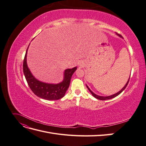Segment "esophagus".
Wrapping results in <instances>:
<instances>
[{"label": "esophagus", "mask_w": 146, "mask_h": 146, "mask_svg": "<svg viewBox=\"0 0 146 146\" xmlns=\"http://www.w3.org/2000/svg\"><path fill=\"white\" fill-rule=\"evenodd\" d=\"M80 66H81V64H80Z\"/></svg>", "instance_id": "obj_1"}]
</instances>
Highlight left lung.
Here are the masks:
<instances>
[{
  "label": "left lung",
  "mask_w": 146,
  "mask_h": 146,
  "mask_svg": "<svg viewBox=\"0 0 146 146\" xmlns=\"http://www.w3.org/2000/svg\"><path fill=\"white\" fill-rule=\"evenodd\" d=\"M116 34L118 35V36H119L120 37H122L120 35H119V34H117V33H116ZM130 77H129V80H128V81H127V82L126 83V84H125V85L123 86V88H122V89L121 90V91H119V92H117V93H116V94H113V95H111V96H99V95H97V94H96L95 93H94L93 92H92L90 89V88L88 87L87 85H86V87H87V88L88 89V90L90 91V92H91V94L95 98H96V99H99V100H108V99H113V98H115V97H116V96H117L119 94H120L121 92L124 90L125 89V88L127 87V85H128V83H129V80H130Z\"/></svg>",
  "instance_id": "8db88e82"
}]
</instances>
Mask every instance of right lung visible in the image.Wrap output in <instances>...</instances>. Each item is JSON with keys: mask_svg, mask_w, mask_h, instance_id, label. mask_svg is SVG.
I'll use <instances>...</instances> for the list:
<instances>
[{"mask_svg": "<svg viewBox=\"0 0 146 146\" xmlns=\"http://www.w3.org/2000/svg\"><path fill=\"white\" fill-rule=\"evenodd\" d=\"M29 47L24 57L23 63V72L26 80L33 93L41 99L53 100L63 98L70 85V79L77 67L67 69L64 72L63 80L57 84L47 83L39 81L31 73L27 64V54Z\"/></svg>", "mask_w": 146, "mask_h": 146, "instance_id": "right-lung-1", "label": "right lung"}]
</instances>
